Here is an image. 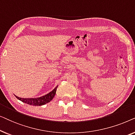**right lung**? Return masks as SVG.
I'll return each mask as SVG.
<instances>
[{"label": "right lung", "instance_id": "obj_1", "mask_svg": "<svg viewBox=\"0 0 135 135\" xmlns=\"http://www.w3.org/2000/svg\"><path fill=\"white\" fill-rule=\"evenodd\" d=\"M58 88V86L56 88H55L52 91L50 92L47 95L43 96L42 97L37 98H21L18 97L15 95L16 98L19 100L21 101L22 102L26 103L29 105H32V106H42V105L45 104L47 103H49L52 99L54 98L55 94H56V88Z\"/></svg>", "mask_w": 135, "mask_h": 135}]
</instances>
